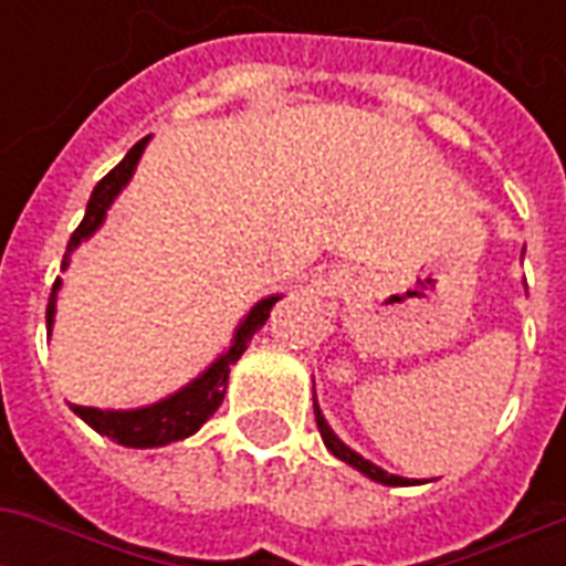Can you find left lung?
Returning <instances> with one entry per match:
<instances>
[{
  "mask_svg": "<svg viewBox=\"0 0 566 566\" xmlns=\"http://www.w3.org/2000/svg\"><path fill=\"white\" fill-rule=\"evenodd\" d=\"M315 421H318V430H321V439H324V446H327V449H331L333 454L339 458V461L352 463L355 470H360V473H364V475H369L373 482H381V485H412V482H409V479H403V475L388 473V470H381V467H376V463L367 461V458H360L357 451L348 449V446H345L343 439H339V437H336V433H333L331 424L324 421V416H321L318 403H315Z\"/></svg>",
  "mask_w": 566,
  "mask_h": 566,
  "instance_id": "8db88e82",
  "label": "left lung"
}]
</instances>
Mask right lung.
Returning <instances> with one entry per match:
<instances>
[{
    "label": "right lung",
    "mask_w": 566,
    "mask_h": 566,
    "mask_svg": "<svg viewBox=\"0 0 566 566\" xmlns=\"http://www.w3.org/2000/svg\"><path fill=\"white\" fill-rule=\"evenodd\" d=\"M148 139L150 136L136 142V145L129 148L127 157L117 163L115 169L105 175L99 185L93 187L91 202H87V211H84V221L78 223V230L69 239L63 270L69 266L72 251L103 227L105 211H108V206L115 202L117 193H120V190L127 187L129 178H133ZM56 291H60V279L54 282V291H51V300H48V333H51V324H54ZM279 300H282L279 294L260 300L258 306L248 312L245 321L239 324V331H235L230 348H227L202 376H197L190 385H185L181 391L169 394L160 403L142 406V409H117V412L115 409H93V406L72 403V412L78 418H84L96 433L115 439L120 446H129V449H154V446H166V442H175V439H185L190 437V433H197L199 427L206 424V421L218 412V406L223 403L230 367L242 357V352H245L248 343H251V336L266 324L272 306H275Z\"/></svg>",
    "instance_id": "right-lung-1"
}]
</instances>
